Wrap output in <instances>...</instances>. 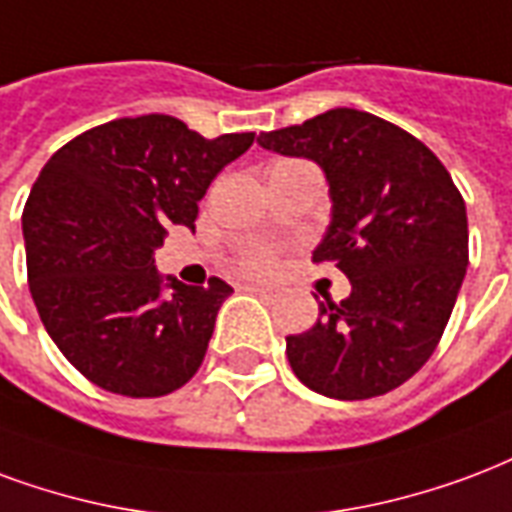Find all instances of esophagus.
<instances>
[{
	"label": "esophagus",
	"mask_w": 512,
	"mask_h": 512,
	"mask_svg": "<svg viewBox=\"0 0 512 512\" xmlns=\"http://www.w3.org/2000/svg\"><path fill=\"white\" fill-rule=\"evenodd\" d=\"M246 290H249V293L260 295V298H266V301H274L276 295H279L274 287H266V285H246Z\"/></svg>",
	"instance_id": "1"
}]
</instances>
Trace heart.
Returning <instances> with one entry per match:
<instances>
[{
  "instance_id": "heart-1",
  "label": "heart",
  "mask_w": 512,
  "mask_h": 512,
  "mask_svg": "<svg viewBox=\"0 0 512 512\" xmlns=\"http://www.w3.org/2000/svg\"><path fill=\"white\" fill-rule=\"evenodd\" d=\"M274 257L276 249L271 244H249L241 249V255H238V266L246 268V271H268V268L274 266Z\"/></svg>"
}]
</instances>
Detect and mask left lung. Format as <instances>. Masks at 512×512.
Instances as JSON below:
<instances>
[{
	"label": "left lung",
	"mask_w": 512,
	"mask_h": 512,
	"mask_svg": "<svg viewBox=\"0 0 512 512\" xmlns=\"http://www.w3.org/2000/svg\"><path fill=\"white\" fill-rule=\"evenodd\" d=\"M257 143L317 162L331 225L314 263H333L350 295L320 301L317 323L287 336L298 380L328 399L399 388L437 350L469 263L467 206L437 154L391 121L333 108Z\"/></svg>",
	"instance_id": "1"
}]
</instances>
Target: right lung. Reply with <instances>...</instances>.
Masks as SVG:
<instances>
[{
	"instance_id": "obj_1",
	"label": "right lung",
	"mask_w": 512,
	"mask_h": 512,
	"mask_svg": "<svg viewBox=\"0 0 512 512\" xmlns=\"http://www.w3.org/2000/svg\"><path fill=\"white\" fill-rule=\"evenodd\" d=\"M255 132L203 138L165 113L81 132L45 162L24 206L26 274L45 331L105 391L154 399L192 380L233 287L154 266L165 227L198 203Z\"/></svg>"
}]
</instances>
